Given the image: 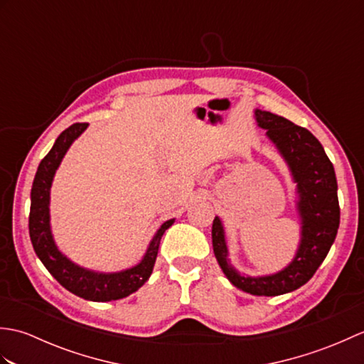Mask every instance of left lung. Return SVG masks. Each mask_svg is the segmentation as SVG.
<instances>
[{
	"mask_svg": "<svg viewBox=\"0 0 364 364\" xmlns=\"http://www.w3.org/2000/svg\"><path fill=\"white\" fill-rule=\"evenodd\" d=\"M253 117L259 128L266 129V137L296 184L294 208L300 225L297 249L288 264L274 274H241L230 261L225 227L219 215L213 222V249L231 284L252 296L274 297L304 286L326 259L339 228L338 183L333 164L310 131L258 107L253 109Z\"/></svg>",
	"mask_w": 364,
	"mask_h": 364,
	"instance_id": "obj_1",
	"label": "left lung"
}]
</instances>
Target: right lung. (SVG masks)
I'll return each instance as SVG.
<instances>
[{"instance_id": "obj_1", "label": "right lung", "mask_w": 364, "mask_h": 364, "mask_svg": "<svg viewBox=\"0 0 364 364\" xmlns=\"http://www.w3.org/2000/svg\"><path fill=\"white\" fill-rule=\"evenodd\" d=\"M87 127L89 123H75L63 131L54 141L48 154L38 164L31 189L29 236L38 259L67 291L92 301H111L128 297L149 280L158 257L161 237L167 228L173 225L175 219L166 220L156 230L137 264L115 272H103L76 264L59 249L51 230L50 202L53 180L65 153Z\"/></svg>"}]
</instances>
